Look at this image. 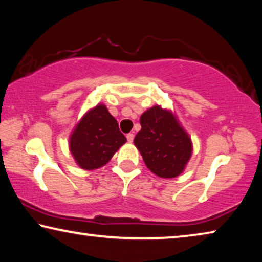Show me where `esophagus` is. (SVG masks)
Returning <instances> with one entry per match:
<instances>
[{
    "mask_svg": "<svg viewBox=\"0 0 262 262\" xmlns=\"http://www.w3.org/2000/svg\"><path fill=\"white\" fill-rule=\"evenodd\" d=\"M126 137H127V141L130 142V143H132L133 140H134V134H132V133H129V134H127Z\"/></svg>",
    "mask_w": 262,
    "mask_h": 262,
    "instance_id": "1",
    "label": "esophagus"
}]
</instances>
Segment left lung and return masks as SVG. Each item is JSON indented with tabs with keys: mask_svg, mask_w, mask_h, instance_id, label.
<instances>
[{
	"mask_svg": "<svg viewBox=\"0 0 262 262\" xmlns=\"http://www.w3.org/2000/svg\"><path fill=\"white\" fill-rule=\"evenodd\" d=\"M134 144L145 165L161 178H174L192 155V142L170 111L154 106L141 115Z\"/></svg>",
	"mask_w": 262,
	"mask_h": 262,
	"instance_id": "8db88e82",
	"label": "left lung"
}]
</instances>
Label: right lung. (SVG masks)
<instances>
[{
  "label": "right lung",
  "instance_id": "1",
  "mask_svg": "<svg viewBox=\"0 0 262 262\" xmlns=\"http://www.w3.org/2000/svg\"><path fill=\"white\" fill-rule=\"evenodd\" d=\"M126 141L117 120L104 105H98L79 121L70 136L69 147L79 166L95 170L105 165Z\"/></svg>",
  "mask_w": 262,
  "mask_h": 262
}]
</instances>
